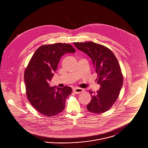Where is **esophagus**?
<instances>
[{"instance_id": "34e87169", "label": "esophagus", "mask_w": 148, "mask_h": 148, "mask_svg": "<svg viewBox=\"0 0 148 148\" xmlns=\"http://www.w3.org/2000/svg\"><path fill=\"white\" fill-rule=\"evenodd\" d=\"M84 91V89L82 88H74L73 89V92H74L75 94H79L80 92Z\"/></svg>"}]
</instances>
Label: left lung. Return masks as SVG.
<instances>
[{
  "mask_svg": "<svg viewBox=\"0 0 148 148\" xmlns=\"http://www.w3.org/2000/svg\"><path fill=\"white\" fill-rule=\"evenodd\" d=\"M76 48L92 59L100 88L96 92L89 90L90 102L86 106L92 113H104L115 103L123 83V77L116 58L105 46L89 42H74Z\"/></svg>",
  "mask_w": 148,
  "mask_h": 148,
  "instance_id": "obj_1",
  "label": "left lung"
}]
</instances>
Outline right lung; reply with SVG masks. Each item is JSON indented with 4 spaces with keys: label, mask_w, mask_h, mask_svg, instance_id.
Instances as JSON below:
<instances>
[{
    "label": "right lung",
    "mask_w": 148,
    "mask_h": 148,
    "mask_svg": "<svg viewBox=\"0 0 148 148\" xmlns=\"http://www.w3.org/2000/svg\"><path fill=\"white\" fill-rule=\"evenodd\" d=\"M69 44L44 45L35 51L24 72V83L29 101L42 115L55 116L65 108V101L71 94L69 86L63 88L50 86L54 73L61 57L68 53H75Z\"/></svg>",
    "instance_id": "obj_1"
}]
</instances>
